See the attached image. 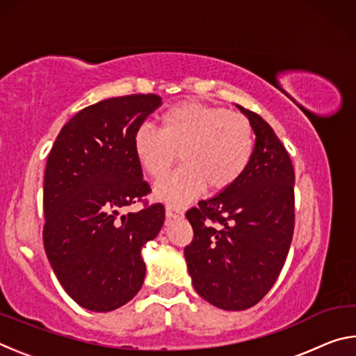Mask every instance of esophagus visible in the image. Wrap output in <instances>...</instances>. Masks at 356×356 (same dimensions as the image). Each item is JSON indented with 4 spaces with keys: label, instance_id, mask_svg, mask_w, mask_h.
<instances>
[{
    "label": "esophagus",
    "instance_id": "1",
    "mask_svg": "<svg viewBox=\"0 0 356 356\" xmlns=\"http://www.w3.org/2000/svg\"><path fill=\"white\" fill-rule=\"evenodd\" d=\"M184 212L180 210L179 207H174V206H166V218H179V216H182Z\"/></svg>",
    "mask_w": 356,
    "mask_h": 356
}]
</instances>
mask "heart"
Returning a JSON list of instances; mask_svg holds the SVG:
<instances>
[{"label": "heart", "mask_w": 356, "mask_h": 356, "mask_svg": "<svg viewBox=\"0 0 356 356\" xmlns=\"http://www.w3.org/2000/svg\"><path fill=\"white\" fill-rule=\"evenodd\" d=\"M138 163L150 179H163L177 156L184 165L155 186V196L184 206L209 185L221 193L248 168L254 134L243 114L222 106L180 102L161 114L159 131L143 127L134 136Z\"/></svg>", "instance_id": "b5f03b06"}]
</instances>
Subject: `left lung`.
Instances as JSON below:
<instances>
[{"mask_svg":"<svg viewBox=\"0 0 356 356\" xmlns=\"http://www.w3.org/2000/svg\"><path fill=\"white\" fill-rule=\"evenodd\" d=\"M256 135L248 168L238 182L186 210L193 240L184 254L193 287L226 311L259 303L278 280L295 226V172L273 129L245 110Z\"/></svg>","mask_w":356,"mask_h":356,"instance_id":"8db88e82","label":"left lung"}]
</instances>
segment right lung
I'll return each mask as SVG.
<instances>
[{"mask_svg":"<svg viewBox=\"0 0 356 356\" xmlns=\"http://www.w3.org/2000/svg\"><path fill=\"white\" fill-rule=\"evenodd\" d=\"M161 105L155 94L102 100L76 113L48 154L44 246L58 281L89 311L118 309L146 276L141 248L165 221L163 204L143 200L150 186L134 136ZM143 202L140 213L120 214Z\"/></svg>","mask_w":356,"mask_h":356,"instance_id":"right-lung-1","label":"right lung"}]
</instances>
